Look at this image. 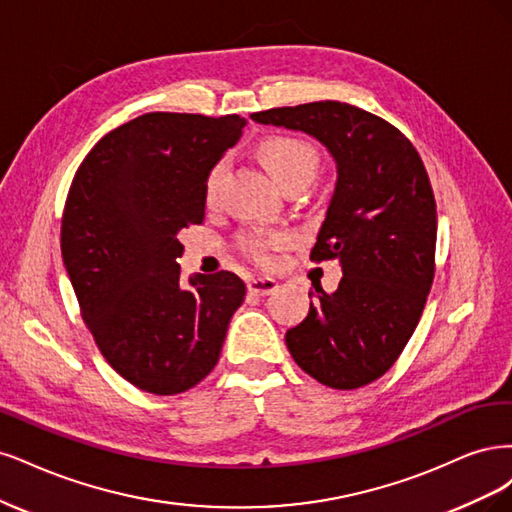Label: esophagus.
<instances>
[{
	"mask_svg": "<svg viewBox=\"0 0 512 512\" xmlns=\"http://www.w3.org/2000/svg\"><path fill=\"white\" fill-rule=\"evenodd\" d=\"M246 287H249V293L253 295H270L278 289V283L274 278H249Z\"/></svg>",
	"mask_w": 512,
	"mask_h": 512,
	"instance_id": "34e87169",
	"label": "esophagus"
}]
</instances>
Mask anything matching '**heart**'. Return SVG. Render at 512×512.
Segmentation results:
<instances>
[{
    "label": "heart",
    "instance_id": "1",
    "mask_svg": "<svg viewBox=\"0 0 512 512\" xmlns=\"http://www.w3.org/2000/svg\"><path fill=\"white\" fill-rule=\"evenodd\" d=\"M259 157L268 168L272 178L280 187L291 180H312L319 170V151L310 142L293 136H272L259 144ZM223 174V163H217L206 180V197L212 200L219 178ZM287 238L280 234H251L242 240V251L257 263H270L272 255L283 249Z\"/></svg>",
    "mask_w": 512,
    "mask_h": 512
}]
</instances>
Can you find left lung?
<instances>
[{
  "label": "left lung",
  "mask_w": 512,
  "mask_h": 512,
  "mask_svg": "<svg viewBox=\"0 0 512 512\" xmlns=\"http://www.w3.org/2000/svg\"><path fill=\"white\" fill-rule=\"evenodd\" d=\"M251 119L304 131L336 161V189L310 259H338L344 276L334 293H308V317L285 342L319 383L364 387L400 357L432 289L438 221L423 161L400 129L344 102L272 108Z\"/></svg>",
  "instance_id": "left-lung-1"
}]
</instances>
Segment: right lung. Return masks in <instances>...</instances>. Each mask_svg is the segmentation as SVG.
<instances>
[{"mask_svg": "<svg viewBox=\"0 0 512 512\" xmlns=\"http://www.w3.org/2000/svg\"><path fill=\"white\" fill-rule=\"evenodd\" d=\"M246 125L238 114L148 112L80 163L61 255L97 349L125 381L183 393L217 366L246 287L232 272L180 285L178 232L204 221L206 180Z\"/></svg>", "mask_w": 512, "mask_h": 512, "instance_id": "add662e5", "label": "right lung"}]
</instances>
